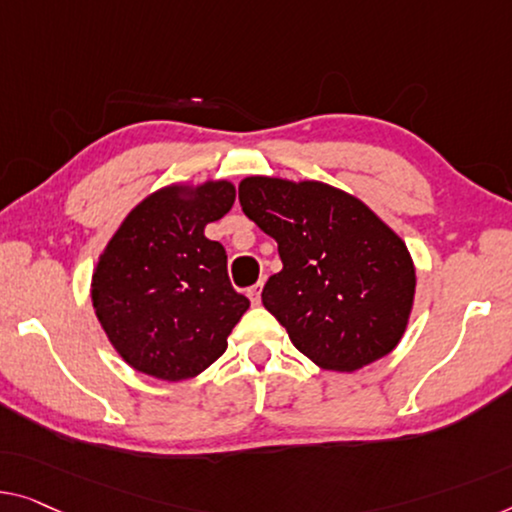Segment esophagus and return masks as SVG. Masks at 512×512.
Instances as JSON below:
<instances>
[{"instance_id": "1", "label": "esophagus", "mask_w": 512, "mask_h": 512, "mask_svg": "<svg viewBox=\"0 0 512 512\" xmlns=\"http://www.w3.org/2000/svg\"><path fill=\"white\" fill-rule=\"evenodd\" d=\"M262 282H257V285H253V287H250L248 289V299H250V303H253V305H259V301H262Z\"/></svg>"}]
</instances>
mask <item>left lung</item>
I'll use <instances>...</instances> for the list:
<instances>
[{"instance_id":"left-lung-1","label":"left lung","mask_w":512,"mask_h":512,"mask_svg":"<svg viewBox=\"0 0 512 512\" xmlns=\"http://www.w3.org/2000/svg\"><path fill=\"white\" fill-rule=\"evenodd\" d=\"M246 216L278 243L282 271L262 303L303 356L354 372L393 352L407 331L416 266L398 232L331 183L246 177Z\"/></svg>"}]
</instances>
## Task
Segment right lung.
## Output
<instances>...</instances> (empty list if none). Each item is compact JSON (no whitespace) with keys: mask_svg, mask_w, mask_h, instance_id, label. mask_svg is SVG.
Wrapping results in <instances>:
<instances>
[{"mask_svg":"<svg viewBox=\"0 0 512 512\" xmlns=\"http://www.w3.org/2000/svg\"><path fill=\"white\" fill-rule=\"evenodd\" d=\"M234 200L227 179L170 183L135 204L110 236L91 276V303L133 370L183 381L225 354L250 301L232 289L225 248L204 227Z\"/></svg>","mask_w":512,"mask_h":512,"instance_id":"obj_1","label":"right lung"}]
</instances>
